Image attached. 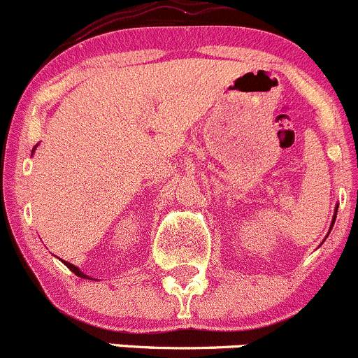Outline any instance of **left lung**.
<instances>
[{
	"label": "left lung",
	"mask_w": 358,
	"mask_h": 358,
	"mask_svg": "<svg viewBox=\"0 0 358 358\" xmlns=\"http://www.w3.org/2000/svg\"><path fill=\"white\" fill-rule=\"evenodd\" d=\"M336 212H338V208H336ZM334 221H336V214H334V219H332V224H334ZM332 224H331V228H332Z\"/></svg>",
	"instance_id": "obj_1"
}]
</instances>
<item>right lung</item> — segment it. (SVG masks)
<instances>
[{"label": "right lung", "mask_w": 358, "mask_h": 358, "mask_svg": "<svg viewBox=\"0 0 358 358\" xmlns=\"http://www.w3.org/2000/svg\"><path fill=\"white\" fill-rule=\"evenodd\" d=\"M33 151H34V150H33ZM64 264H66V266L69 268V270L73 271L74 275H78V277H81V278H88L87 275H85L83 271H80V268H76V266H74V264H71V263H66V261H64Z\"/></svg>", "instance_id": "obj_1"}]
</instances>
